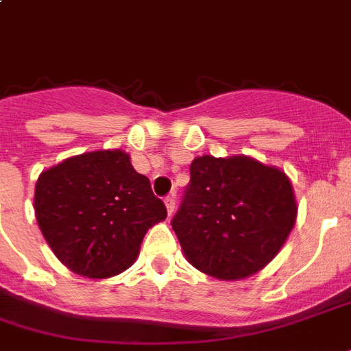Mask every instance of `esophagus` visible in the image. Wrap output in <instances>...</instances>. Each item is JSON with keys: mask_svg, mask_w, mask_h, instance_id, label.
I'll return each mask as SVG.
<instances>
[{"mask_svg": "<svg viewBox=\"0 0 351 351\" xmlns=\"http://www.w3.org/2000/svg\"><path fill=\"white\" fill-rule=\"evenodd\" d=\"M165 209H167V215L175 213V195H169V197H165Z\"/></svg>", "mask_w": 351, "mask_h": 351, "instance_id": "obj_1", "label": "esophagus"}]
</instances>
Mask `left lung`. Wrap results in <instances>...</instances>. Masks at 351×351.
I'll return each mask as SVG.
<instances>
[{"label": "left lung", "mask_w": 351, "mask_h": 351, "mask_svg": "<svg viewBox=\"0 0 351 351\" xmlns=\"http://www.w3.org/2000/svg\"><path fill=\"white\" fill-rule=\"evenodd\" d=\"M171 220L186 258L206 275L239 280L273 261L291 233L297 202L282 171L250 156L193 160Z\"/></svg>", "instance_id": "left-lung-1"}]
</instances>
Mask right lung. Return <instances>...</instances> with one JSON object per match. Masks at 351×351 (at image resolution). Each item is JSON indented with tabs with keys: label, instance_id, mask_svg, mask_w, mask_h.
Instances as JSON below:
<instances>
[{
	"label": "right lung",
	"instance_id": "right-lung-1",
	"mask_svg": "<svg viewBox=\"0 0 351 351\" xmlns=\"http://www.w3.org/2000/svg\"><path fill=\"white\" fill-rule=\"evenodd\" d=\"M34 211L54 255L89 278L125 271L149 228L167 217L147 176L120 149L71 156L43 171Z\"/></svg>",
	"mask_w": 351,
	"mask_h": 351
}]
</instances>
